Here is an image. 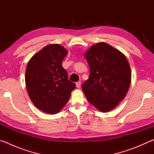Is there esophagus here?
Wrapping results in <instances>:
<instances>
[{"label":"esophagus","instance_id":"esophagus-1","mask_svg":"<svg viewBox=\"0 0 154 154\" xmlns=\"http://www.w3.org/2000/svg\"><path fill=\"white\" fill-rule=\"evenodd\" d=\"M76 86H77V88H80V86H81V82H76Z\"/></svg>","mask_w":154,"mask_h":154}]
</instances>
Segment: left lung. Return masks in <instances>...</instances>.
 Listing matches in <instances>:
<instances>
[{"instance_id": "left-lung-1", "label": "left lung", "mask_w": 154, "mask_h": 154, "mask_svg": "<svg viewBox=\"0 0 154 154\" xmlns=\"http://www.w3.org/2000/svg\"><path fill=\"white\" fill-rule=\"evenodd\" d=\"M90 73L82 85L88 100L102 112L116 108L123 100L131 82L126 57L109 44L100 42L85 53Z\"/></svg>"}]
</instances>
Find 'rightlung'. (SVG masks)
<instances>
[{"instance_id": "add662e5", "label": "right lung", "mask_w": 154, "mask_h": 154, "mask_svg": "<svg viewBox=\"0 0 154 154\" xmlns=\"http://www.w3.org/2000/svg\"><path fill=\"white\" fill-rule=\"evenodd\" d=\"M67 53L62 45L49 44L28 63L25 82L28 96L34 105L45 113H58L76 87L68 79L67 72L62 66Z\"/></svg>"}]
</instances>
